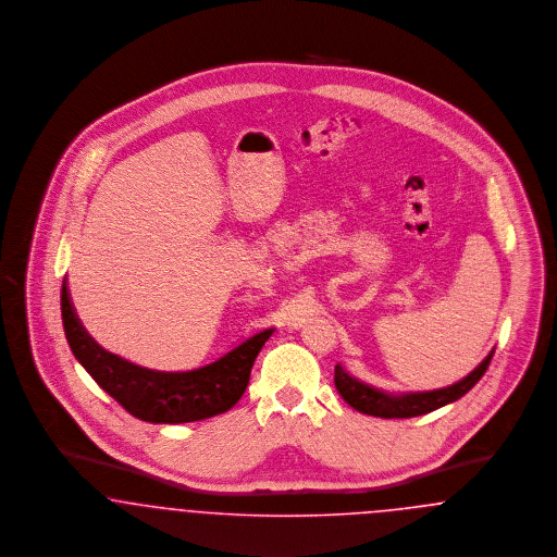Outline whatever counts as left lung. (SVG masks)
<instances>
[{
  "instance_id": "1",
  "label": "left lung",
  "mask_w": 557,
  "mask_h": 557,
  "mask_svg": "<svg viewBox=\"0 0 557 557\" xmlns=\"http://www.w3.org/2000/svg\"><path fill=\"white\" fill-rule=\"evenodd\" d=\"M495 351H491L483 362L479 363L466 379L456 385H449L436 391H422V393H387L381 388L370 387L362 381L354 379L341 363L335 366V387L341 397L354 408L368 416L376 418H413L429 411L438 410L451 401H458L483 379L488 362Z\"/></svg>"
}]
</instances>
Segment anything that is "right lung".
Masks as SVG:
<instances>
[{
    "label": "right lung",
    "mask_w": 557,
    "mask_h": 557,
    "mask_svg": "<svg viewBox=\"0 0 557 557\" xmlns=\"http://www.w3.org/2000/svg\"><path fill=\"white\" fill-rule=\"evenodd\" d=\"M62 322L74 358L97 385L131 416L153 424L195 422L231 410L247 388L260 349L274 333V329L260 331L208 366L160 372L128 362L96 343L74 312L66 281L62 283Z\"/></svg>",
    "instance_id": "add662e5"
}]
</instances>
